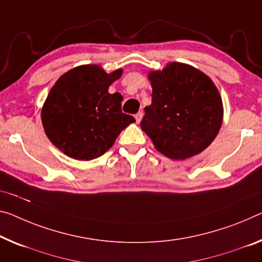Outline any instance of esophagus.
Returning a JSON list of instances; mask_svg holds the SVG:
<instances>
[{"mask_svg":"<svg viewBox=\"0 0 262 262\" xmlns=\"http://www.w3.org/2000/svg\"><path fill=\"white\" fill-rule=\"evenodd\" d=\"M135 118H136L137 123H140V120H142V118H143V112H138V114H136Z\"/></svg>","mask_w":262,"mask_h":262,"instance_id":"esophagus-1","label":"esophagus"}]
</instances>
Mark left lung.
<instances>
[{"instance_id":"8db88e82","label":"left lung","mask_w":262,"mask_h":262,"mask_svg":"<svg viewBox=\"0 0 262 262\" xmlns=\"http://www.w3.org/2000/svg\"><path fill=\"white\" fill-rule=\"evenodd\" d=\"M152 103L140 127L160 154L184 160L203 152L223 124L224 107L212 79L188 64L172 62L151 71Z\"/></svg>"}]
</instances>
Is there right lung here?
Wrapping results in <instances>:
<instances>
[{
	"label": "right lung",
	"instance_id": "add662e5",
	"mask_svg": "<svg viewBox=\"0 0 262 262\" xmlns=\"http://www.w3.org/2000/svg\"><path fill=\"white\" fill-rule=\"evenodd\" d=\"M123 74L96 64L80 66L58 78L42 107L46 135L64 155L77 160L103 156L136 119L122 112V95L108 86Z\"/></svg>",
	"mask_w": 262,
	"mask_h": 262
}]
</instances>
